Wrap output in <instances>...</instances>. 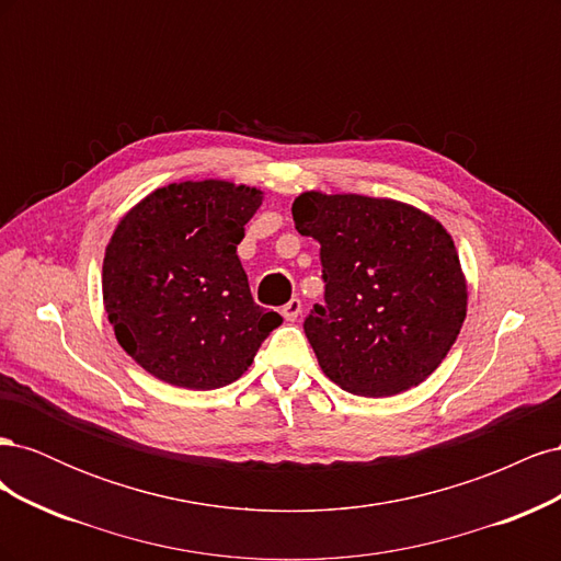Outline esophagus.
<instances>
[{
	"label": "esophagus",
	"mask_w": 561,
	"mask_h": 561,
	"mask_svg": "<svg viewBox=\"0 0 561 561\" xmlns=\"http://www.w3.org/2000/svg\"><path fill=\"white\" fill-rule=\"evenodd\" d=\"M280 313H283V318H285V320L295 322V320L299 318V313H301V301H299V299H290V301L285 304Z\"/></svg>",
	"instance_id": "esophagus-1"
}]
</instances>
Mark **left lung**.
I'll use <instances>...</instances> for the list:
<instances>
[{"label": "left lung", "mask_w": 561, "mask_h": 561, "mask_svg": "<svg viewBox=\"0 0 561 561\" xmlns=\"http://www.w3.org/2000/svg\"><path fill=\"white\" fill-rule=\"evenodd\" d=\"M295 227L320 243L325 304L304 320L325 377L353 396L388 398L445 360L468 290L447 229L407 203L307 192Z\"/></svg>", "instance_id": "1"}]
</instances>
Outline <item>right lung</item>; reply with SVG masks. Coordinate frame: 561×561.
<instances>
[{"label":"right lung","mask_w":561,"mask_h":561,"mask_svg":"<svg viewBox=\"0 0 561 561\" xmlns=\"http://www.w3.org/2000/svg\"><path fill=\"white\" fill-rule=\"evenodd\" d=\"M260 206L254 186L175 182L116 225L103 262L105 311L116 342L151 377L222 388L280 325L276 311L254 304L236 254Z\"/></svg>","instance_id":"obj_1"}]
</instances>
